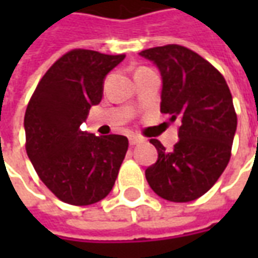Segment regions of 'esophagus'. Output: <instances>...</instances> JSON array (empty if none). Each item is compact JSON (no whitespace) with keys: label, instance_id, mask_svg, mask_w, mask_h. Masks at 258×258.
<instances>
[{"label":"esophagus","instance_id":"obj_1","mask_svg":"<svg viewBox=\"0 0 258 258\" xmlns=\"http://www.w3.org/2000/svg\"><path fill=\"white\" fill-rule=\"evenodd\" d=\"M130 145L131 146H135L138 145V144H141L142 142V138H140L138 135H130Z\"/></svg>","mask_w":258,"mask_h":258}]
</instances>
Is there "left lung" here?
Segmentation results:
<instances>
[{"label":"left lung","mask_w":258,"mask_h":258,"mask_svg":"<svg viewBox=\"0 0 258 258\" xmlns=\"http://www.w3.org/2000/svg\"><path fill=\"white\" fill-rule=\"evenodd\" d=\"M162 76L160 110L179 120L173 151L157 140V162L146 168L155 194L170 202H190L216 184L227 167L236 113L225 79L213 64L188 48L170 44L141 51Z\"/></svg>","instance_id":"left-lung-1"}]
</instances>
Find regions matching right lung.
<instances>
[{
  "instance_id": "right-lung-1",
  "label": "right lung",
  "mask_w": 258,
  "mask_h": 258,
  "mask_svg": "<svg viewBox=\"0 0 258 258\" xmlns=\"http://www.w3.org/2000/svg\"><path fill=\"white\" fill-rule=\"evenodd\" d=\"M125 55L73 49L44 74L25 114L26 151L38 177L56 198L74 206L110 194L128 140L83 131L91 106L103 95L107 73Z\"/></svg>"
}]
</instances>
